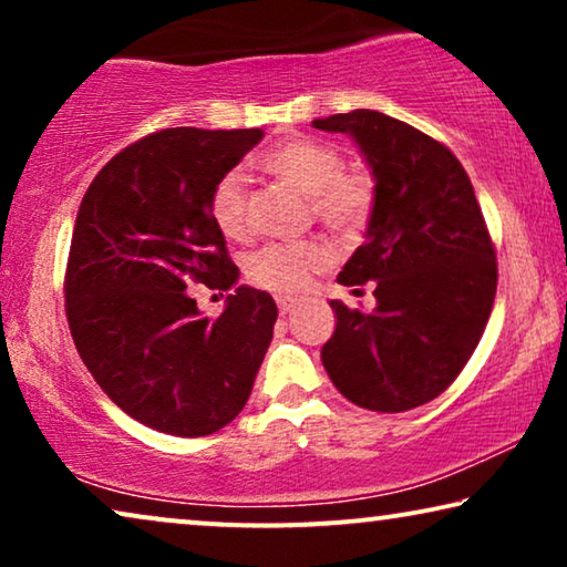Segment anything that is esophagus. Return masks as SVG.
Returning <instances> with one entry per match:
<instances>
[{
  "label": "esophagus",
  "mask_w": 567,
  "mask_h": 567,
  "mask_svg": "<svg viewBox=\"0 0 567 567\" xmlns=\"http://www.w3.org/2000/svg\"><path fill=\"white\" fill-rule=\"evenodd\" d=\"M276 305H278V312H281V315L286 317V315L293 312V307H297V301L289 299V297H278Z\"/></svg>",
  "instance_id": "34e87169"
}]
</instances>
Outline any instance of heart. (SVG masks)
<instances>
[{"mask_svg": "<svg viewBox=\"0 0 567 567\" xmlns=\"http://www.w3.org/2000/svg\"><path fill=\"white\" fill-rule=\"evenodd\" d=\"M340 146L312 136H293L276 144L260 157V167L309 196L315 219L332 235L355 237L367 229L374 214L377 185L367 169L343 167ZM208 216L227 239L243 243L252 235L250 190L239 173H227L214 183L208 196ZM330 266L328 245L307 243L266 245L247 258V281L270 293L291 297L307 289L309 278Z\"/></svg>", "mask_w": 567, "mask_h": 567, "instance_id": "1", "label": "heart"}]
</instances>
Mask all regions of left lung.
Masks as SVG:
<instances>
[{
	"instance_id": "1",
	"label": "left lung",
	"mask_w": 567,
	"mask_h": 567,
	"mask_svg": "<svg viewBox=\"0 0 567 567\" xmlns=\"http://www.w3.org/2000/svg\"><path fill=\"white\" fill-rule=\"evenodd\" d=\"M315 128L351 134L377 177L367 243L338 276L343 286L374 281L377 309L330 301L338 324L322 346L324 371L359 408L425 405L467 367L498 286L475 190L454 152L405 121L361 107Z\"/></svg>"
}]
</instances>
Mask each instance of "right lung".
Returning a JSON list of instances; mask_svg holds the SVG:
<instances>
[{
  "label": "right lung",
  "mask_w": 567,
  "mask_h": 567,
  "mask_svg": "<svg viewBox=\"0 0 567 567\" xmlns=\"http://www.w3.org/2000/svg\"><path fill=\"white\" fill-rule=\"evenodd\" d=\"M260 138V128L154 131L100 169L76 214L64 276L76 351L123 413L169 436L235 421L274 340L270 293L239 286L214 320L190 297L193 284H237L208 196Z\"/></svg>",
  "instance_id": "add662e5"
}]
</instances>
